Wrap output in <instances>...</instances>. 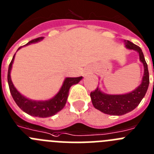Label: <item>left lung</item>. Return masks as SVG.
<instances>
[{
	"mask_svg": "<svg viewBox=\"0 0 154 154\" xmlns=\"http://www.w3.org/2000/svg\"><path fill=\"white\" fill-rule=\"evenodd\" d=\"M125 47L128 49L137 51L139 54L140 61L143 63V76L141 83L131 92L122 94H109L101 91L100 88H96L90 94L92 105L101 112L111 115H123L133 111L138 106L145 96L147 91L150 79L147 64L145 61L141 49L128 40H125Z\"/></svg>",
	"mask_w": 154,
	"mask_h": 154,
	"instance_id": "8db88e82",
	"label": "left lung"
}]
</instances>
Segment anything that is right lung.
Masks as SVG:
<instances>
[{
  "mask_svg": "<svg viewBox=\"0 0 154 154\" xmlns=\"http://www.w3.org/2000/svg\"><path fill=\"white\" fill-rule=\"evenodd\" d=\"M43 37L36 38V39L29 41V43H27L24 46H27V45L31 44V43H37V42L43 40ZM21 47H23V46L19 47L18 49H20ZM15 54L13 57L11 63H10L9 68H8V82L11 95H12L13 98H14L17 105H18V107L28 115L33 117H39V118L51 117L53 115H56L57 112L61 111L66 105L70 87L73 85H75L79 82L82 79V76L76 77V78L65 79L63 85H62L59 92L53 98H50V99L45 100V101H36V100L29 99V98H26V97L23 96V94H21L17 91V89L15 88L12 81H11V69H12V65L14 63V60Z\"/></svg>",
  "mask_w": 154,
  "mask_h": 154,
  "instance_id": "right-lung-1",
  "label": "right lung"
}]
</instances>
